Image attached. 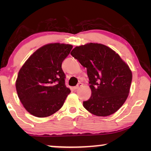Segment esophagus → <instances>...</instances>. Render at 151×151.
Masks as SVG:
<instances>
[{
	"mask_svg": "<svg viewBox=\"0 0 151 151\" xmlns=\"http://www.w3.org/2000/svg\"><path fill=\"white\" fill-rule=\"evenodd\" d=\"M82 83H81V82H79V83H78L77 85H76V86H74V89H78V88H79L80 87H81V86H82Z\"/></svg>",
	"mask_w": 151,
	"mask_h": 151,
	"instance_id": "obj_1",
	"label": "esophagus"
}]
</instances>
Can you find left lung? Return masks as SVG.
Returning a JSON list of instances; mask_svg holds the SVG:
<instances>
[{"mask_svg": "<svg viewBox=\"0 0 151 151\" xmlns=\"http://www.w3.org/2000/svg\"><path fill=\"white\" fill-rule=\"evenodd\" d=\"M71 54L87 69L92 93L83 106L97 116L116 112L129 93L132 72L129 66L111 48L98 43L76 47Z\"/></svg>", "mask_w": 151, "mask_h": 151, "instance_id": "8db88e82", "label": "left lung"}]
</instances>
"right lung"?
<instances>
[{
	"instance_id": "right-lung-1",
	"label": "right lung",
	"mask_w": 151,
	"mask_h": 151,
	"mask_svg": "<svg viewBox=\"0 0 151 151\" xmlns=\"http://www.w3.org/2000/svg\"><path fill=\"white\" fill-rule=\"evenodd\" d=\"M71 45L51 43L33 53L18 72L16 88L27 111L38 117L50 116L63 106L71 92L65 85L62 63Z\"/></svg>"
}]
</instances>
